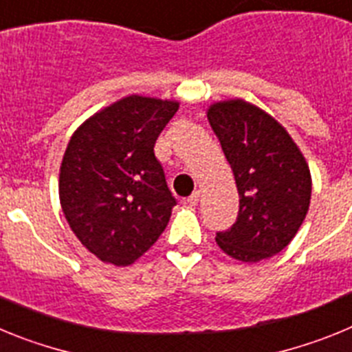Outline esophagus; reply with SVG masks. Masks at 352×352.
Returning a JSON list of instances; mask_svg holds the SVG:
<instances>
[{
	"mask_svg": "<svg viewBox=\"0 0 352 352\" xmlns=\"http://www.w3.org/2000/svg\"><path fill=\"white\" fill-rule=\"evenodd\" d=\"M199 197H201V192H194V194H192L190 197L186 199V203L190 204V206H197V204H199Z\"/></svg>",
	"mask_w": 352,
	"mask_h": 352,
	"instance_id": "esophagus-1",
	"label": "esophagus"
}]
</instances>
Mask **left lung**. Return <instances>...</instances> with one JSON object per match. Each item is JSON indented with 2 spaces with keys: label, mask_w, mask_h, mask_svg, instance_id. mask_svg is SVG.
<instances>
[{
  "label": "left lung",
  "mask_w": 352,
  "mask_h": 352,
  "mask_svg": "<svg viewBox=\"0 0 352 352\" xmlns=\"http://www.w3.org/2000/svg\"><path fill=\"white\" fill-rule=\"evenodd\" d=\"M208 120L239 194L238 219L231 229L217 232V245L241 263L276 256L296 236L309 211V164L287 130L250 102L211 104Z\"/></svg>",
  "instance_id": "obj_1"
}]
</instances>
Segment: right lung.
Here are the masks:
<instances>
[{
    "instance_id": "1",
    "label": "right lung",
    "mask_w": 352,
    "mask_h": 352,
    "mask_svg": "<svg viewBox=\"0 0 352 352\" xmlns=\"http://www.w3.org/2000/svg\"><path fill=\"white\" fill-rule=\"evenodd\" d=\"M179 102L130 95L74 132L60 167V203L80 243L129 266L164 232L176 206L155 142Z\"/></svg>"
}]
</instances>
